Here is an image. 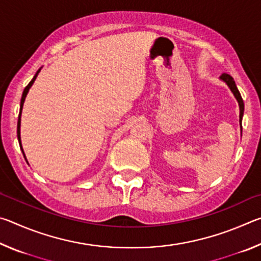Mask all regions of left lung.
I'll list each match as a JSON object with an SVG mask.
<instances>
[{"label": "left lung", "mask_w": 261, "mask_h": 261, "mask_svg": "<svg viewBox=\"0 0 261 261\" xmlns=\"http://www.w3.org/2000/svg\"><path fill=\"white\" fill-rule=\"evenodd\" d=\"M220 78L227 84L229 88H230V91L232 92L233 96H235L236 100H237L238 106H240V122H241V127H242V118H243V114H244V102H243V99L241 96L240 91H238L236 84H235V82H233V78L230 76V74L222 73V74H221Z\"/></svg>", "instance_id": "8db88e82"}]
</instances>
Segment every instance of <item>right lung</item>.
<instances>
[{
  "instance_id": "1",
  "label": "right lung",
  "mask_w": 261,
  "mask_h": 261,
  "mask_svg": "<svg viewBox=\"0 0 261 261\" xmlns=\"http://www.w3.org/2000/svg\"><path fill=\"white\" fill-rule=\"evenodd\" d=\"M40 70H41V68L38 70L37 71V73L34 74V77H33V79L32 81H31L30 83H29V85L26 86L25 88H24V92H23V95H21V100H20V109H19V115H18V123H17V137H18V141H19V146H20V148H21V152H23V154H24V151H23V147H21V141H20V116H21V110H23V105H24V101H25V98H26V95H28V93H29V91H30V88H31V86L33 85V83H34V81L35 79H37V77H38V74H39V72H40ZM24 156H25V154H24Z\"/></svg>"
}]
</instances>
